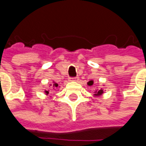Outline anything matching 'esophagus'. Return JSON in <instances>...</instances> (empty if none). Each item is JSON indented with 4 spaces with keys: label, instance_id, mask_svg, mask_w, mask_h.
Returning <instances> with one entry per match:
<instances>
[{
    "label": "esophagus",
    "instance_id": "obj_1",
    "mask_svg": "<svg viewBox=\"0 0 146 146\" xmlns=\"http://www.w3.org/2000/svg\"><path fill=\"white\" fill-rule=\"evenodd\" d=\"M69 80L70 81H77L78 80V77H70Z\"/></svg>",
    "mask_w": 146,
    "mask_h": 146
}]
</instances>
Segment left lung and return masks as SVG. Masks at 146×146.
I'll return each mask as SVG.
<instances>
[{"instance_id":"obj_1","label":"left lung","mask_w":146,"mask_h":146,"mask_svg":"<svg viewBox=\"0 0 146 146\" xmlns=\"http://www.w3.org/2000/svg\"><path fill=\"white\" fill-rule=\"evenodd\" d=\"M89 84V82H88ZM103 90L102 89H101V90H99V91H96V92H95V94H94V95L95 96H99V95H102V94H103Z\"/></svg>"}]
</instances>
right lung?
Returning <instances> with one entry per match:
<instances>
[{
    "label": "right lung",
    "mask_w": 146,
    "mask_h": 146,
    "mask_svg": "<svg viewBox=\"0 0 146 146\" xmlns=\"http://www.w3.org/2000/svg\"><path fill=\"white\" fill-rule=\"evenodd\" d=\"M50 86H51V88L54 89V90H55V88H56L58 86V84H56V83L54 82V83H53V84H50ZM51 88H50V90H49V89H48V90H46V91H45V92H44L45 94L48 95V94H49V92H51Z\"/></svg>",
    "instance_id": "add662e5"
}]
</instances>
